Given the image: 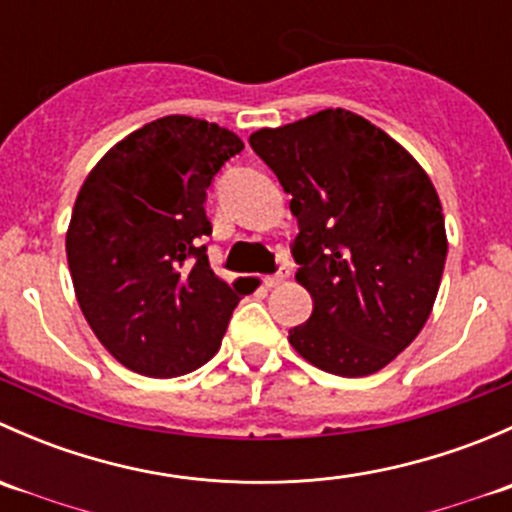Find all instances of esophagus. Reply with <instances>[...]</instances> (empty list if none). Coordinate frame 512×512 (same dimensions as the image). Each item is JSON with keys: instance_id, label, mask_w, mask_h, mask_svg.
<instances>
[{"instance_id": "obj_1", "label": "esophagus", "mask_w": 512, "mask_h": 512, "mask_svg": "<svg viewBox=\"0 0 512 512\" xmlns=\"http://www.w3.org/2000/svg\"><path fill=\"white\" fill-rule=\"evenodd\" d=\"M289 275H292V270H289L287 265H282L280 270L275 272V275H267V277H265V285H267V287H277V285H282V282L289 280Z\"/></svg>"}]
</instances>
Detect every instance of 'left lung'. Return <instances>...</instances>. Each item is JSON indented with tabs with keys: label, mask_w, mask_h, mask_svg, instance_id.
Segmentation results:
<instances>
[{
	"label": "left lung",
	"mask_w": 512,
	"mask_h": 512,
	"mask_svg": "<svg viewBox=\"0 0 512 512\" xmlns=\"http://www.w3.org/2000/svg\"><path fill=\"white\" fill-rule=\"evenodd\" d=\"M285 193L299 235L294 280L312 317L289 344L317 369L369 376L426 324L446 265V225L426 170L389 133L327 108L250 136Z\"/></svg>",
	"instance_id": "obj_1"
}]
</instances>
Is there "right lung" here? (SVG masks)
<instances>
[{
	"label": "right lung",
	"instance_id": "obj_1",
	"mask_svg": "<svg viewBox=\"0 0 512 512\" xmlns=\"http://www.w3.org/2000/svg\"><path fill=\"white\" fill-rule=\"evenodd\" d=\"M245 143L218 123L165 116L128 133L76 195L71 280L98 342L153 379L188 374L220 349L242 280L210 270L205 198Z\"/></svg>",
	"mask_w": 512,
	"mask_h": 512
}]
</instances>
